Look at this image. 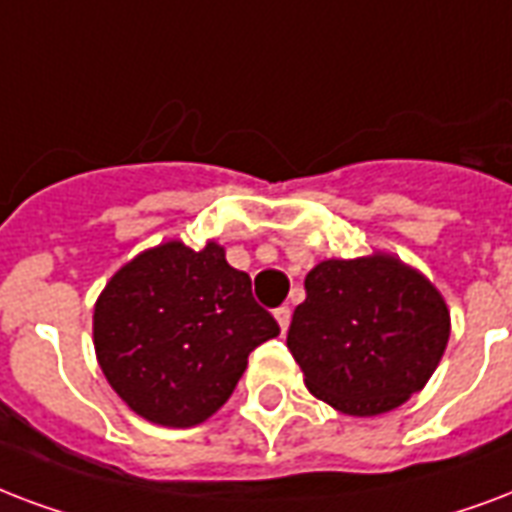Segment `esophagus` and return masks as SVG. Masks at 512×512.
<instances>
[{
	"instance_id": "1",
	"label": "esophagus",
	"mask_w": 512,
	"mask_h": 512,
	"mask_svg": "<svg viewBox=\"0 0 512 512\" xmlns=\"http://www.w3.org/2000/svg\"><path fill=\"white\" fill-rule=\"evenodd\" d=\"M273 317H276V322H279V327H282V333H287V327H290V319H292L290 306L276 308V311H273Z\"/></svg>"
}]
</instances>
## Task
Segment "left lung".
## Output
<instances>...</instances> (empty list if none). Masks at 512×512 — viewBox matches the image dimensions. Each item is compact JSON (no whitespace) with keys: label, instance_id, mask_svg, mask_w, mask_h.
I'll list each match as a JSON object with an SVG mask.
<instances>
[{"label":"left lung","instance_id":"8db88e82","mask_svg":"<svg viewBox=\"0 0 512 512\" xmlns=\"http://www.w3.org/2000/svg\"><path fill=\"white\" fill-rule=\"evenodd\" d=\"M448 335L438 287L397 255L373 252L308 271L287 346L311 395L346 416H378L424 389Z\"/></svg>","mask_w":512,"mask_h":512}]
</instances>
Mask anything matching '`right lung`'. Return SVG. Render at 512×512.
<instances>
[{
  "instance_id": "add662e5",
  "label": "right lung",
  "mask_w": 512,
  "mask_h": 512,
  "mask_svg": "<svg viewBox=\"0 0 512 512\" xmlns=\"http://www.w3.org/2000/svg\"><path fill=\"white\" fill-rule=\"evenodd\" d=\"M279 335L252 279L206 241L169 239L120 265L93 306V349L117 397L161 427L201 424L228 403L249 351Z\"/></svg>"
}]
</instances>
